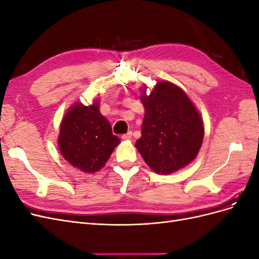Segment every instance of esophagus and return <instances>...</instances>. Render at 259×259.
I'll return each instance as SVG.
<instances>
[{
  "label": "esophagus",
  "mask_w": 259,
  "mask_h": 259,
  "mask_svg": "<svg viewBox=\"0 0 259 259\" xmlns=\"http://www.w3.org/2000/svg\"><path fill=\"white\" fill-rule=\"evenodd\" d=\"M132 136H133L132 132H128V133H126V134L122 135V139H123V140H131V139H132Z\"/></svg>",
  "instance_id": "obj_1"
}]
</instances>
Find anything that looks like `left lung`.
I'll list each match as a JSON object with an SVG mask.
<instances>
[{"mask_svg":"<svg viewBox=\"0 0 259 259\" xmlns=\"http://www.w3.org/2000/svg\"><path fill=\"white\" fill-rule=\"evenodd\" d=\"M145 116L135 147L156 174L169 175L190 164L204 138L203 119L191 99L176 84L156 82L147 94L142 89Z\"/></svg>","mask_w":259,"mask_h":259,"instance_id":"left-lung-1","label":"left lung"}]
</instances>
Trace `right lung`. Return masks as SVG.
<instances>
[{
    "label": "right lung",
    "mask_w": 259,
    "mask_h": 259,
    "mask_svg": "<svg viewBox=\"0 0 259 259\" xmlns=\"http://www.w3.org/2000/svg\"><path fill=\"white\" fill-rule=\"evenodd\" d=\"M121 143L111 125L99 111V100L90 106L76 101L62 117L58 148L64 159L84 173H96L105 166Z\"/></svg>",
    "instance_id": "obj_1"
}]
</instances>
